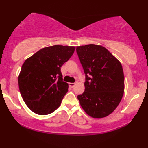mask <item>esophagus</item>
Returning <instances> with one entry per match:
<instances>
[{"label":"esophagus","instance_id":"34e87169","mask_svg":"<svg viewBox=\"0 0 148 148\" xmlns=\"http://www.w3.org/2000/svg\"><path fill=\"white\" fill-rule=\"evenodd\" d=\"M76 85V83H69V86L71 87V88H73V87Z\"/></svg>","mask_w":148,"mask_h":148}]
</instances>
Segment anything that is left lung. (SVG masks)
<instances>
[{
  "label": "left lung",
  "mask_w": 148,
  "mask_h": 148,
  "mask_svg": "<svg viewBox=\"0 0 148 148\" xmlns=\"http://www.w3.org/2000/svg\"><path fill=\"white\" fill-rule=\"evenodd\" d=\"M85 74V90L78 99L84 111L94 118L113 113L124 92V74L120 62L101 45L77 46Z\"/></svg>",
  "instance_id": "8db88e82"
}]
</instances>
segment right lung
I'll use <instances>...</instances> for the list:
<instances>
[{
	"label": "right lung",
	"instance_id": "right-lung-1",
	"mask_svg": "<svg viewBox=\"0 0 148 148\" xmlns=\"http://www.w3.org/2000/svg\"><path fill=\"white\" fill-rule=\"evenodd\" d=\"M74 46L53 45L40 49L23 64L18 86L29 109L44 115L58 109L68 90L61 67L74 53Z\"/></svg>",
	"mask_w": 148,
	"mask_h": 148
}]
</instances>
